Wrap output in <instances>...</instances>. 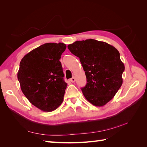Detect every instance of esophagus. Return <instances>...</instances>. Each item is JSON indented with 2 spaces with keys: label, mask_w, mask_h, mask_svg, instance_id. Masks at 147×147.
Instances as JSON below:
<instances>
[{
  "label": "esophagus",
  "mask_w": 147,
  "mask_h": 147,
  "mask_svg": "<svg viewBox=\"0 0 147 147\" xmlns=\"http://www.w3.org/2000/svg\"><path fill=\"white\" fill-rule=\"evenodd\" d=\"M70 81L71 82L74 83V82H75V77H72V78H71L70 79Z\"/></svg>",
  "instance_id": "34e87169"
}]
</instances>
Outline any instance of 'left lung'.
<instances>
[{"label":"left lung","instance_id":"1","mask_svg":"<svg viewBox=\"0 0 147 147\" xmlns=\"http://www.w3.org/2000/svg\"><path fill=\"white\" fill-rule=\"evenodd\" d=\"M80 58L85 71L86 84L82 88L84 96L92 105H105L116 94L123 83L124 65L114 47L94 39L76 41L67 46Z\"/></svg>","mask_w":147,"mask_h":147}]
</instances>
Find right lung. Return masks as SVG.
<instances>
[{
	"label": "right lung",
	"mask_w": 147,
	"mask_h": 147,
	"mask_svg": "<svg viewBox=\"0 0 147 147\" xmlns=\"http://www.w3.org/2000/svg\"><path fill=\"white\" fill-rule=\"evenodd\" d=\"M66 48L63 43H48L21 59L18 80L24 96L45 112L55 110L63 101L67 83L59 59Z\"/></svg>",
	"instance_id": "obj_1"
}]
</instances>
